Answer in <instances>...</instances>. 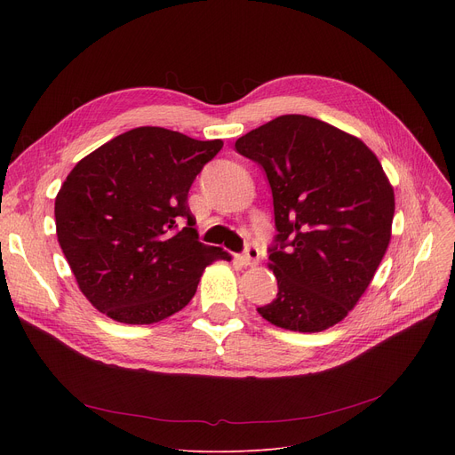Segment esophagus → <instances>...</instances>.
I'll return each mask as SVG.
<instances>
[{"label": "esophagus", "mask_w": 455, "mask_h": 455, "mask_svg": "<svg viewBox=\"0 0 455 455\" xmlns=\"http://www.w3.org/2000/svg\"><path fill=\"white\" fill-rule=\"evenodd\" d=\"M240 261H242L243 266H249V267L258 266V261H259V251H258V247H256V245H249V247L245 249V254L240 258Z\"/></svg>", "instance_id": "esophagus-1"}]
</instances>
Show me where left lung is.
I'll list each match as a JSON object with an SVG mask.
<instances>
[{"mask_svg": "<svg viewBox=\"0 0 455 455\" xmlns=\"http://www.w3.org/2000/svg\"><path fill=\"white\" fill-rule=\"evenodd\" d=\"M273 191L276 299L258 307L271 324L323 331L343 321L384 258L395 191L365 143L321 119L288 114L235 140Z\"/></svg>", "mask_w": 455, "mask_h": 455, "instance_id": "8db88e82", "label": "left lung"}]
</instances>
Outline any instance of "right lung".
<instances>
[{
	"instance_id": "1",
	"label": "right lung",
	"mask_w": 455,
	"mask_h": 455,
	"mask_svg": "<svg viewBox=\"0 0 455 455\" xmlns=\"http://www.w3.org/2000/svg\"><path fill=\"white\" fill-rule=\"evenodd\" d=\"M221 148V140L138 127L76 164L55 197V225L95 309L125 324L164 321L194 299L206 266L230 259L199 242L188 206L191 182Z\"/></svg>"
}]
</instances>
